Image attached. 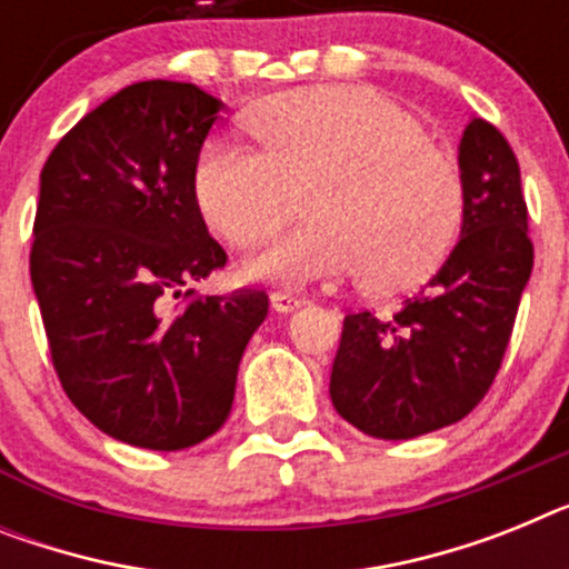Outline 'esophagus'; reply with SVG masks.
<instances>
[{"label": "esophagus", "instance_id": "1", "mask_svg": "<svg viewBox=\"0 0 569 569\" xmlns=\"http://www.w3.org/2000/svg\"><path fill=\"white\" fill-rule=\"evenodd\" d=\"M270 305H273L276 313H293V310L302 308V299H296L290 293H281V290H273L270 293Z\"/></svg>", "mask_w": 569, "mask_h": 569}]
</instances>
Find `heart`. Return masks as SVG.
Listing matches in <instances>:
<instances>
[{
    "mask_svg": "<svg viewBox=\"0 0 569 569\" xmlns=\"http://www.w3.org/2000/svg\"><path fill=\"white\" fill-rule=\"evenodd\" d=\"M261 152L212 140L192 192L224 244L250 250L308 216L244 264L250 281L305 288L359 270L371 293L423 284L463 224L458 167L391 97L366 86L288 91L256 106Z\"/></svg>",
    "mask_w": 569,
    "mask_h": 569,
    "instance_id": "b5f03b06",
    "label": "heart"
}]
</instances>
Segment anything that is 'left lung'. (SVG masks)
Returning <instances> with one entry per match:
<instances>
[{
    "instance_id": "1",
    "label": "left lung",
    "mask_w": 569,
    "mask_h": 569,
    "mask_svg": "<svg viewBox=\"0 0 569 569\" xmlns=\"http://www.w3.org/2000/svg\"><path fill=\"white\" fill-rule=\"evenodd\" d=\"M460 238L423 290L388 319L348 313L331 371L333 409L380 440L458 423L483 400L507 353L532 273L516 152L475 118L458 146Z\"/></svg>"
}]
</instances>
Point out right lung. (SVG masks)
<instances>
[{
    "label": "right lung",
    "mask_w": 569,
    "mask_h": 569,
    "mask_svg": "<svg viewBox=\"0 0 569 569\" xmlns=\"http://www.w3.org/2000/svg\"><path fill=\"white\" fill-rule=\"evenodd\" d=\"M224 103L192 82L126 86L53 146L40 174L31 281L68 400L129 446L178 451L230 417L264 290L198 296L227 264L192 192Z\"/></svg>",
    "instance_id": "add662e5"
}]
</instances>
